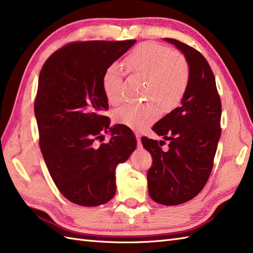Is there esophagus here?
Masks as SVG:
<instances>
[{"instance_id": "obj_1", "label": "esophagus", "mask_w": 253, "mask_h": 253, "mask_svg": "<svg viewBox=\"0 0 253 253\" xmlns=\"http://www.w3.org/2000/svg\"><path fill=\"white\" fill-rule=\"evenodd\" d=\"M136 137H137V145H138V147H142V145H141V139H140V135L138 132H136Z\"/></svg>"}]
</instances>
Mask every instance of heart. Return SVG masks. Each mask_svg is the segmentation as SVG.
I'll list each match as a JSON object with an SVG mask.
<instances>
[{"label": "heart", "instance_id": "b5f03b06", "mask_svg": "<svg viewBox=\"0 0 253 253\" xmlns=\"http://www.w3.org/2000/svg\"><path fill=\"white\" fill-rule=\"evenodd\" d=\"M125 68L131 76L146 82V98L155 101L163 111H170L180 103L189 84V66L184 58L153 42L141 43L128 54ZM102 86L110 104L121 102V76L116 67L108 68L104 73ZM158 115L159 107L153 103L127 104L114 113V121L140 130Z\"/></svg>", "mask_w": 253, "mask_h": 253}]
</instances>
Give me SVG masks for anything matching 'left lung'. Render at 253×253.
I'll use <instances>...</instances> for the list:
<instances>
[{
  "label": "left lung",
  "mask_w": 253,
  "mask_h": 253,
  "mask_svg": "<svg viewBox=\"0 0 253 253\" xmlns=\"http://www.w3.org/2000/svg\"><path fill=\"white\" fill-rule=\"evenodd\" d=\"M182 52L189 66V84L176 107L158 121L152 130L165 140L141 138L152 156L148 171V192L159 204L173 206L195 197L205 186L212 169L220 138L221 103L215 77L202 54L176 39L165 38Z\"/></svg>",
  "instance_id": "8db88e82"
}]
</instances>
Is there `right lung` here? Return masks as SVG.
Segmentation results:
<instances>
[{"label":"right lung","instance_id":"right-lung-1","mask_svg":"<svg viewBox=\"0 0 253 253\" xmlns=\"http://www.w3.org/2000/svg\"><path fill=\"white\" fill-rule=\"evenodd\" d=\"M136 41L69 43L44 62L35 102L41 150L61 194L74 204L98 206L116 192V168L137 147L130 128L107 116L104 73ZM111 131L108 144L93 140Z\"/></svg>","mask_w":253,"mask_h":253}]
</instances>
